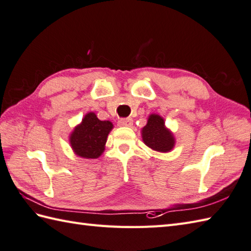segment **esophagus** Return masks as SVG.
<instances>
[{"label":"esophagus","instance_id":"obj_1","mask_svg":"<svg viewBox=\"0 0 251 251\" xmlns=\"http://www.w3.org/2000/svg\"><path fill=\"white\" fill-rule=\"evenodd\" d=\"M118 125L120 126H131L133 125V119L132 118H121L118 121Z\"/></svg>","mask_w":251,"mask_h":251}]
</instances>
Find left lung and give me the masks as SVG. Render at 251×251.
Segmentation results:
<instances>
[{"mask_svg":"<svg viewBox=\"0 0 251 251\" xmlns=\"http://www.w3.org/2000/svg\"><path fill=\"white\" fill-rule=\"evenodd\" d=\"M144 143L153 150L168 152L173 149L175 140L172 133L164 126V120L159 115H150L147 125L143 127Z\"/></svg>","mask_w":251,"mask_h":251,"instance_id":"1","label":"left lung"}]
</instances>
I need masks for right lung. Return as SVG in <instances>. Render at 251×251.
<instances>
[{
	"instance_id": "1",
	"label": "right lung",
	"mask_w": 251,
	"mask_h": 251,
	"mask_svg": "<svg viewBox=\"0 0 251 251\" xmlns=\"http://www.w3.org/2000/svg\"><path fill=\"white\" fill-rule=\"evenodd\" d=\"M111 129L113 124L110 121H102L94 113H89L71 134V146L79 157L99 158L104 151V146Z\"/></svg>"
}]
</instances>
